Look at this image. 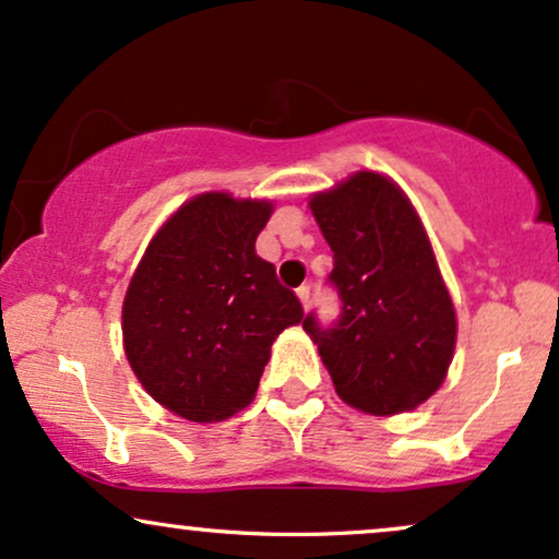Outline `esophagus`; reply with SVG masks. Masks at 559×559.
I'll list each match as a JSON object with an SVG mask.
<instances>
[{
    "instance_id": "1",
    "label": "esophagus",
    "mask_w": 559,
    "mask_h": 559,
    "mask_svg": "<svg viewBox=\"0 0 559 559\" xmlns=\"http://www.w3.org/2000/svg\"><path fill=\"white\" fill-rule=\"evenodd\" d=\"M298 298H300V304H304V308H308V304H311V287L308 285L298 287Z\"/></svg>"
}]
</instances>
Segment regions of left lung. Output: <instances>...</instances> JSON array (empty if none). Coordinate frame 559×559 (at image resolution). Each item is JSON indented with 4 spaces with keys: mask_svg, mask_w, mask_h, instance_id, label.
<instances>
[{
    "mask_svg": "<svg viewBox=\"0 0 559 559\" xmlns=\"http://www.w3.org/2000/svg\"><path fill=\"white\" fill-rule=\"evenodd\" d=\"M308 206L334 253L343 313L332 326L308 313L304 330L334 390L371 416L418 408L448 377L457 319L416 209L379 173H356Z\"/></svg>",
    "mask_w": 559,
    "mask_h": 559,
    "instance_id": "obj_1",
    "label": "left lung"
}]
</instances>
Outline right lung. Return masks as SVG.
<instances>
[{
    "instance_id": "1",
    "label": "right lung",
    "mask_w": 559,
    "mask_h": 559,
    "mask_svg": "<svg viewBox=\"0 0 559 559\" xmlns=\"http://www.w3.org/2000/svg\"><path fill=\"white\" fill-rule=\"evenodd\" d=\"M272 203L201 193L148 242L122 304L130 369L156 403L195 424L251 403L272 343L304 306L255 253Z\"/></svg>"
}]
</instances>
